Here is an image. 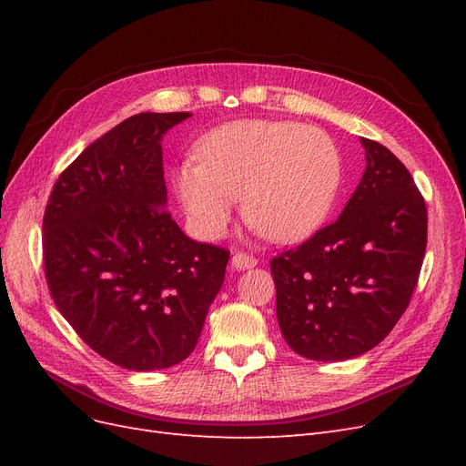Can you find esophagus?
Listing matches in <instances>:
<instances>
[{"instance_id": "obj_1", "label": "esophagus", "mask_w": 466, "mask_h": 466, "mask_svg": "<svg viewBox=\"0 0 466 466\" xmlns=\"http://www.w3.org/2000/svg\"><path fill=\"white\" fill-rule=\"evenodd\" d=\"M257 266V258L247 255V252H235V255L231 257V268L237 272L241 270H250V268Z\"/></svg>"}]
</instances>
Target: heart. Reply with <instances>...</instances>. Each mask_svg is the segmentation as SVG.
<instances>
[{
	"label": "heart",
	"instance_id": "obj_1",
	"mask_svg": "<svg viewBox=\"0 0 466 466\" xmlns=\"http://www.w3.org/2000/svg\"><path fill=\"white\" fill-rule=\"evenodd\" d=\"M171 180L204 238H219L245 202L250 225L276 243H299L329 219L342 185L340 151L322 130L288 120H235L198 142Z\"/></svg>",
	"mask_w": 466,
	"mask_h": 466
}]
</instances>
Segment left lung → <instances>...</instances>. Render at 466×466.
Masks as SVG:
<instances>
[{
  "instance_id": "left-lung-1",
  "label": "left lung",
  "mask_w": 466,
  "mask_h": 466,
  "mask_svg": "<svg viewBox=\"0 0 466 466\" xmlns=\"http://www.w3.org/2000/svg\"><path fill=\"white\" fill-rule=\"evenodd\" d=\"M365 171L329 228L272 258L276 317L307 360L344 361L375 348L410 303L428 243V211L414 178L371 139Z\"/></svg>"
}]
</instances>
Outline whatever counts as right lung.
Returning <instances> with one entry per match:
<instances>
[{"instance_id":"add662e5","label":"right lung","mask_w":466,"mask_h":466,"mask_svg":"<svg viewBox=\"0 0 466 466\" xmlns=\"http://www.w3.org/2000/svg\"><path fill=\"white\" fill-rule=\"evenodd\" d=\"M190 112H142L101 136L56 180L45 268L64 319L98 356L132 371L187 360L223 286L229 252L171 219L165 134Z\"/></svg>"}]
</instances>
